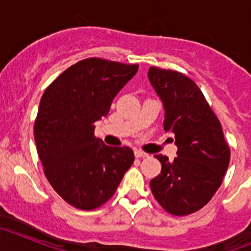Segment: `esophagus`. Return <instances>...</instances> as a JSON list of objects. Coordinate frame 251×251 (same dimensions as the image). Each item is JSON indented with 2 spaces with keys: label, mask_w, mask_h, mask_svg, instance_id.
<instances>
[{
  "label": "esophagus",
  "mask_w": 251,
  "mask_h": 251,
  "mask_svg": "<svg viewBox=\"0 0 251 251\" xmlns=\"http://www.w3.org/2000/svg\"><path fill=\"white\" fill-rule=\"evenodd\" d=\"M134 156L137 157V158H145V157H148V153L143 152V151H134Z\"/></svg>",
  "instance_id": "obj_1"
}]
</instances>
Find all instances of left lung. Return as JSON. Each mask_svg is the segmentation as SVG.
Instances as JSON below:
<instances>
[{"label":"left lung","mask_w":251,"mask_h":251,"mask_svg":"<svg viewBox=\"0 0 251 251\" xmlns=\"http://www.w3.org/2000/svg\"><path fill=\"white\" fill-rule=\"evenodd\" d=\"M148 79L165 106L166 132L175 134L177 157L156 154L161 174L150 182L157 202L168 214L199 211L223 183L230 148L223 128L194 80L176 70L151 66Z\"/></svg>","instance_id":"left-lung-1"}]
</instances>
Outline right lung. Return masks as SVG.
<instances>
[{"label": "right lung", "instance_id": "add662e5", "mask_svg": "<svg viewBox=\"0 0 251 251\" xmlns=\"http://www.w3.org/2000/svg\"><path fill=\"white\" fill-rule=\"evenodd\" d=\"M137 72V64L89 57L66 69L41 97L37 153L50 185L74 207L89 211L105 203L134 162L129 147L104 145L94 129Z\"/></svg>", "mask_w": 251, "mask_h": 251}]
</instances>
